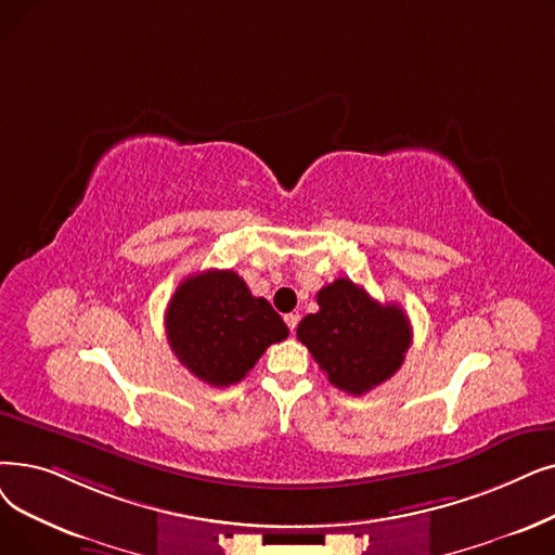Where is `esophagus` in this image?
<instances>
[{"label": "esophagus", "mask_w": 555, "mask_h": 555, "mask_svg": "<svg viewBox=\"0 0 555 555\" xmlns=\"http://www.w3.org/2000/svg\"><path fill=\"white\" fill-rule=\"evenodd\" d=\"M283 320H285V324H287V328H291V331H295L297 324H299V315H295V312H291V315H285Z\"/></svg>", "instance_id": "1"}]
</instances>
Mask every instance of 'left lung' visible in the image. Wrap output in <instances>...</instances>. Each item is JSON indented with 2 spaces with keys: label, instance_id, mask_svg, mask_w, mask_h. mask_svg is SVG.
I'll use <instances>...</instances> for the list:
<instances>
[{
  "label": "left lung",
  "instance_id": "left-lung-1",
  "mask_svg": "<svg viewBox=\"0 0 555 555\" xmlns=\"http://www.w3.org/2000/svg\"><path fill=\"white\" fill-rule=\"evenodd\" d=\"M318 306L297 337L335 388L360 397L401 367L413 331L397 304H378L365 287L337 279L318 293Z\"/></svg>",
  "mask_w": 555,
  "mask_h": 555
}]
</instances>
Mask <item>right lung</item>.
Here are the masks:
<instances>
[{
	"label": "right lung",
	"instance_id": "1",
	"mask_svg": "<svg viewBox=\"0 0 555 555\" xmlns=\"http://www.w3.org/2000/svg\"><path fill=\"white\" fill-rule=\"evenodd\" d=\"M165 333L185 370L212 388H227L247 376L264 349L285 340L287 326L233 270H206L177 287Z\"/></svg>",
	"mask_w": 555,
	"mask_h": 555
}]
</instances>
